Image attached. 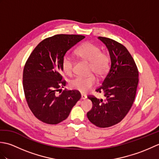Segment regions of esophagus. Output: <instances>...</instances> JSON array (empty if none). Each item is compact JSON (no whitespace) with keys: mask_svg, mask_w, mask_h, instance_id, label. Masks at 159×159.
Returning a JSON list of instances; mask_svg holds the SVG:
<instances>
[{"mask_svg":"<svg viewBox=\"0 0 159 159\" xmlns=\"http://www.w3.org/2000/svg\"><path fill=\"white\" fill-rule=\"evenodd\" d=\"M87 96L86 95H83V94H81V99L82 100H85L87 98Z\"/></svg>","mask_w":159,"mask_h":159,"instance_id":"esophagus-1","label":"esophagus"}]
</instances>
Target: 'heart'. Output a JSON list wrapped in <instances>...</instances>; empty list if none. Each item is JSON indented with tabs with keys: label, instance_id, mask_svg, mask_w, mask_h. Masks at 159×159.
<instances>
[{
	"label": "heart",
	"instance_id": "1",
	"mask_svg": "<svg viewBox=\"0 0 159 159\" xmlns=\"http://www.w3.org/2000/svg\"><path fill=\"white\" fill-rule=\"evenodd\" d=\"M75 55L79 58L89 62V70L98 77H104L110 67V57L107 53L102 52L99 46L87 42L80 45L75 50ZM74 61L68 56L62 59L61 67L67 76L73 74ZM97 80L93 75L89 76H78L70 82V87L82 93L88 92L96 85Z\"/></svg>",
	"mask_w": 159,
	"mask_h": 159
}]
</instances>
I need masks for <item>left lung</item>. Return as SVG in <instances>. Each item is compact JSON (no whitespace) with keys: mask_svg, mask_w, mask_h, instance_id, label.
Listing matches in <instances>:
<instances>
[{"mask_svg":"<svg viewBox=\"0 0 159 159\" xmlns=\"http://www.w3.org/2000/svg\"><path fill=\"white\" fill-rule=\"evenodd\" d=\"M98 39L109 50L111 67L102 85L96 90L103 93L105 99L89 96L93 106L87 116L96 126L107 128L120 122L130 111L135 98L139 72L126 47L112 39Z\"/></svg>","mask_w":159,"mask_h":159,"instance_id":"1","label":"left lung"}]
</instances>
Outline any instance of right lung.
Segmentation results:
<instances>
[{
    "label": "right lung",
    "instance_id": "1",
    "mask_svg": "<svg viewBox=\"0 0 159 159\" xmlns=\"http://www.w3.org/2000/svg\"><path fill=\"white\" fill-rule=\"evenodd\" d=\"M85 38L80 35H55L43 39L33 50L23 71V89L29 109L42 122L57 124L68 117L81 98L76 90H63L61 73L66 52Z\"/></svg>",
    "mask_w": 159,
    "mask_h": 159
}]
</instances>
